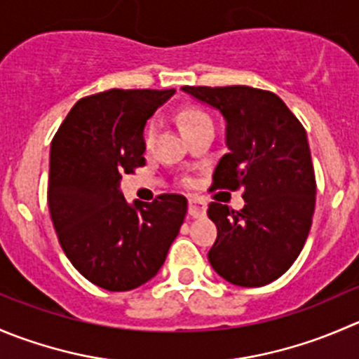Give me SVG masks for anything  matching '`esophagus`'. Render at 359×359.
Wrapping results in <instances>:
<instances>
[{"mask_svg":"<svg viewBox=\"0 0 359 359\" xmlns=\"http://www.w3.org/2000/svg\"><path fill=\"white\" fill-rule=\"evenodd\" d=\"M187 210H189L191 217H203V215L207 214V205L201 200H198V198H189V208H187Z\"/></svg>","mask_w":359,"mask_h":359,"instance_id":"obj_1","label":"esophagus"}]
</instances>
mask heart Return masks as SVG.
Segmentation results:
<instances>
[{
    "mask_svg": "<svg viewBox=\"0 0 359 359\" xmlns=\"http://www.w3.org/2000/svg\"><path fill=\"white\" fill-rule=\"evenodd\" d=\"M208 121H210V117L198 109H186V110H182V114L179 116V123H180V128H182L184 135H186L187 131L198 128L200 124L208 123ZM154 135H156V124L152 123V124H149L147 131H145V144L151 145L152 140H154Z\"/></svg>",
    "mask_w": 359,
    "mask_h": 359,
    "instance_id": "heart-1",
    "label": "heart"
}]
</instances>
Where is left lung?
I'll use <instances>...</instances> for the list:
<instances>
[{"instance_id":"left-lung-1","label":"left lung","mask_w":359,"mask_h":359,"mask_svg":"<svg viewBox=\"0 0 359 359\" xmlns=\"http://www.w3.org/2000/svg\"><path fill=\"white\" fill-rule=\"evenodd\" d=\"M182 91L224 117L228 154L215 166L212 187H242L245 200L238 212L208 205L217 226L208 261L235 286H266L290 270L311 231L316 177L307 133L270 91L247 86Z\"/></svg>"}]
</instances>
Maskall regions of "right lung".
<instances>
[{
  "mask_svg": "<svg viewBox=\"0 0 359 359\" xmlns=\"http://www.w3.org/2000/svg\"><path fill=\"white\" fill-rule=\"evenodd\" d=\"M173 95L175 89H110L87 96L52 140V224L73 266L107 291L151 280L186 217L182 194L128 203L121 191L124 173L145 165V124Z\"/></svg>",
  "mask_w": 359,
  "mask_h": 359,
  "instance_id": "add662e5",
  "label": "right lung"
}]
</instances>
